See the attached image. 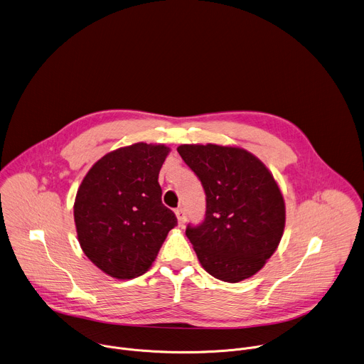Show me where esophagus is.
Masks as SVG:
<instances>
[{"label": "esophagus", "mask_w": 364, "mask_h": 364, "mask_svg": "<svg viewBox=\"0 0 364 364\" xmlns=\"http://www.w3.org/2000/svg\"><path fill=\"white\" fill-rule=\"evenodd\" d=\"M176 217H177L178 225H184V223H186V211H184V208H177L176 210Z\"/></svg>", "instance_id": "1"}]
</instances>
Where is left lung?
<instances>
[{
  "label": "left lung",
  "mask_w": 364,
  "mask_h": 364,
  "mask_svg": "<svg viewBox=\"0 0 364 364\" xmlns=\"http://www.w3.org/2000/svg\"><path fill=\"white\" fill-rule=\"evenodd\" d=\"M181 159L205 191V218L186 235L203 268L237 284L255 275L277 251L285 201L267 166L241 147L181 144Z\"/></svg>",
  "instance_id": "obj_1"
}]
</instances>
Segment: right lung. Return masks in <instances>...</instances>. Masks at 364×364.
Returning a JSON list of instances; mask_svg holds the SVG:
<instances>
[{
	"mask_svg": "<svg viewBox=\"0 0 364 364\" xmlns=\"http://www.w3.org/2000/svg\"><path fill=\"white\" fill-rule=\"evenodd\" d=\"M164 144L134 143L105 154L82 180L73 218L85 255L116 279L143 275L177 225L161 203Z\"/></svg>",
	"mask_w": 364,
	"mask_h": 364,
	"instance_id": "obj_1",
	"label": "right lung"
}]
</instances>
